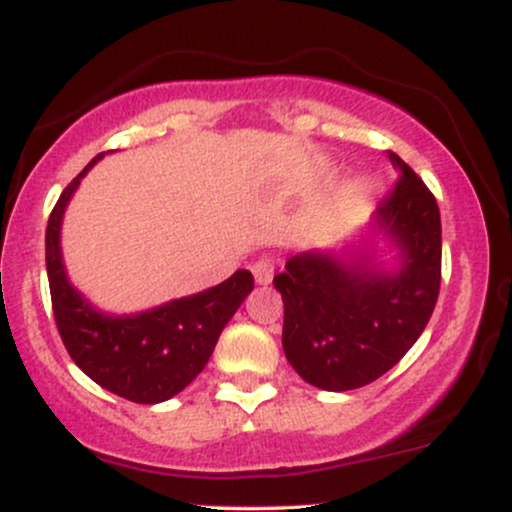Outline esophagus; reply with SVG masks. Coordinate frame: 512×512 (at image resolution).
<instances>
[{
    "label": "esophagus",
    "instance_id": "esophagus-1",
    "mask_svg": "<svg viewBox=\"0 0 512 512\" xmlns=\"http://www.w3.org/2000/svg\"><path fill=\"white\" fill-rule=\"evenodd\" d=\"M252 276H255V281L260 286L272 284V279H274V260H272V257H260V260L252 264Z\"/></svg>",
    "mask_w": 512,
    "mask_h": 512
}]
</instances>
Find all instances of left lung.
<instances>
[{
	"label": "left lung",
	"instance_id": "obj_1",
	"mask_svg": "<svg viewBox=\"0 0 512 512\" xmlns=\"http://www.w3.org/2000/svg\"><path fill=\"white\" fill-rule=\"evenodd\" d=\"M387 156L399 180L368 226L337 248L296 252L274 276L284 354L305 383L327 392L356 390L387 373L426 330L438 301L436 197L402 158Z\"/></svg>",
	"mask_w": 512,
	"mask_h": 512
}]
</instances>
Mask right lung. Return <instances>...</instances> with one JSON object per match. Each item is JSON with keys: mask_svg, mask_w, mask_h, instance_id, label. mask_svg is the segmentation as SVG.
<instances>
[{"mask_svg": "<svg viewBox=\"0 0 512 512\" xmlns=\"http://www.w3.org/2000/svg\"><path fill=\"white\" fill-rule=\"evenodd\" d=\"M98 154L64 187L45 231L52 310L69 356L93 383L137 404H158L185 390L207 366L223 327L255 289L248 269L219 286L142 310L105 313L69 281L62 257L64 211Z\"/></svg>", "mask_w": 512, "mask_h": 512, "instance_id": "right-lung-1", "label": "right lung"}]
</instances>
